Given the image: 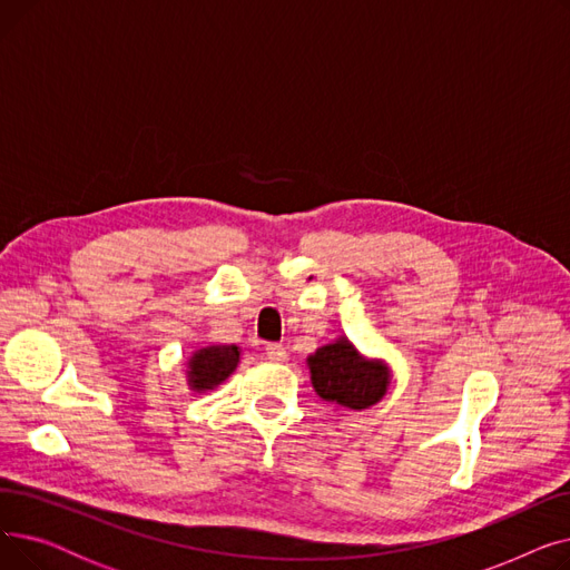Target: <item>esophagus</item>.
Returning <instances> with one entry per match:
<instances>
[{
  "label": "esophagus",
  "instance_id": "34e87169",
  "mask_svg": "<svg viewBox=\"0 0 570 570\" xmlns=\"http://www.w3.org/2000/svg\"><path fill=\"white\" fill-rule=\"evenodd\" d=\"M265 355H267L273 363H284V361H286V348H284L282 344H267V346H265Z\"/></svg>",
  "mask_w": 570,
  "mask_h": 570
}]
</instances>
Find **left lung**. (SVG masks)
<instances>
[{"label":"left lung","instance_id":"1","mask_svg":"<svg viewBox=\"0 0 570 570\" xmlns=\"http://www.w3.org/2000/svg\"><path fill=\"white\" fill-rule=\"evenodd\" d=\"M307 367L316 395L335 404V411L379 404L393 381V370L383 357L365 355L346 335L307 355Z\"/></svg>","mask_w":570,"mask_h":570}]
</instances>
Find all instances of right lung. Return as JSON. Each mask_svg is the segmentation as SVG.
<instances>
[{
	"label": "right lung",
	"mask_w": 570,
	"mask_h": 570,
	"mask_svg": "<svg viewBox=\"0 0 570 570\" xmlns=\"http://www.w3.org/2000/svg\"><path fill=\"white\" fill-rule=\"evenodd\" d=\"M239 355L243 348L235 344H207L191 351L185 370L189 391L198 395L213 393L237 370Z\"/></svg>",
	"instance_id": "add662e5"
}]
</instances>
